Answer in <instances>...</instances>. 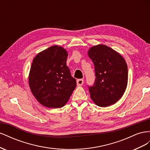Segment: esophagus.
<instances>
[{"label": "esophagus", "mask_w": 150, "mask_h": 150, "mask_svg": "<svg viewBox=\"0 0 150 150\" xmlns=\"http://www.w3.org/2000/svg\"><path fill=\"white\" fill-rule=\"evenodd\" d=\"M84 83V80L83 79H80L77 80V86H82Z\"/></svg>", "instance_id": "obj_1"}]
</instances>
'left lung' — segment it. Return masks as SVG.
<instances>
[{
    "label": "left lung",
    "instance_id": "obj_1",
    "mask_svg": "<svg viewBox=\"0 0 150 150\" xmlns=\"http://www.w3.org/2000/svg\"><path fill=\"white\" fill-rule=\"evenodd\" d=\"M95 69V82L89 86L90 96L100 107L116 103L123 95L128 84V66L125 59L115 50L99 44L88 52Z\"/></svg>",
    "mask_w": 150,
    "mask_h": 150
}]
</instances>
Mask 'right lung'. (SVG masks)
<instances>
[{"label":"right lung","mask_w":150,"mask_h":150,"mask_svg":"<svg viewBox=\"0 0 150 150\" xmlns=\"http://www.w3.org/2000/svg\"><path fill=\"white\" fill-rule=\"evenodd\" d=\"M67 52L62 47L51 46L37 54L30 67L29 84L32 93L47 108L64 106L76 87L66 65Z\"/></svg>","instance_id":"1"}]
</instances>
